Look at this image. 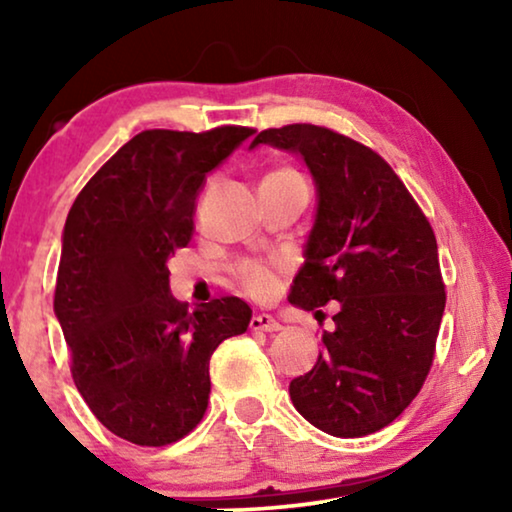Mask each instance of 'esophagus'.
I'll list each match as a JSON object with an SVG mask.
<instances>
[{
  "label": "esophagus",
  "instance_id": "esophagus-1",
  "mask_svg": "<svg viewBox=\"0 0 512 512\" xmlns=\"http://www.w3.org/2000/svg\"><path fill=\"white\" fill-rule=\"evenodd\" d=\"M249 328L251 331H261V333H277L282 331V324L275 317H270V314H254L249 321Z\"/></svg>",
  "mask_w": 512,
  "mask_h": 512
}]
</instances>
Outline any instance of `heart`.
Masks as SVG:
<instances>
[{
	"label": "heart",
	"instance_id": "b5f03b06",
	"mask_svg": "<svg viewBox=\"0 0 512 512\" xmlns=\"http://www.w3.org/2000/svg\"><path fill=\"white\" fill-rule=\"evenodd\" d=\"M272 174H293V170H277ZM272 174H270V177H272ZM242 279L251 291H263V289H268L270 282H272V272L265 268V265L249 263V265H244V268H242Z\"/></svg>",
	"mask_w": 512,
	"mask_h": 512
}]
</instances>
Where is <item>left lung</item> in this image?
I'll use <instances>...</instances> for the list:
<instances>
[{
    "instance_id": "1",
    "label": "left lung",
    "mask_w": 512,
    "mask_h": 512,
    "mask_svg": "<svg viewBox=\"0 0 512 512\" xmlns=\"http://www.w3.org/2000/svg\"><path fill=\"white\" fill-rule=\"evenodd\" d=\"M303 158L317 209L289 303H338L310 373L289 384L300 415L335 438L394 422L429 375L445 286L436 235L396 172L354 139L319 125L263 130L249 149Z\"/></svg>"
}]
</instances>
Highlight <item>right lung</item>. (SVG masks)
<instances>
[{"mask_svg": "<svg viewBox=\"0 0 512 512\" xmlns=\"http://www.w3.org/2000/svg\"><path fill=\"white\" fill-rule=\"evenodd\" d=\"M251 128L144 130L83 186L62 230L53 310L76 389L118 438L160 447L205 415L209 359L249 328L251 307L214 298L188 312L167 261L193 235L195 200Z\"/></svg>", "mask_w": 512, "mask_h": 512, "instance_id": "right-lung-1", "label": "right lung"}]
</instances>
